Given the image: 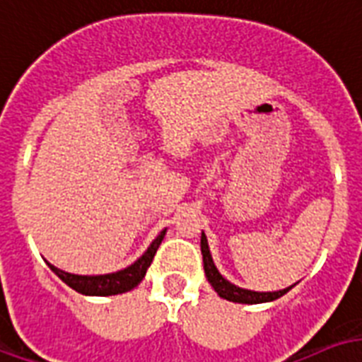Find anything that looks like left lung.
<instances>
[{
  "label": "left lung",
  "instance_id": "8db88e82",
  "mask_svg": "<svg viewBox=\"0 0 362 362\" xmlns=\"http://www.w3.org/2000/svg\"><path fill=\"white\" fill-rule=\"evenodd\" d=\"M200 248H202V259H204V273H206V279L210 282L214 290L217 294L221 296L223 300L236 301V303H265V301H273L276 298H281L290 290V288H284V290H279V292H252V290H244V288H238L235 284H230L227 279H223L219 271L214 265V259H211L210 248H208V240H206V235L202 233V238H200Z\"/></svg>",
  "mask_w": 362,
  "mask_h": 362
}]
</instances>
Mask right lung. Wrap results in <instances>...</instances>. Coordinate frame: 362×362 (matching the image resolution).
<instances>
[{"instance_id":"right-lung-1","label":"right lung","mask_w":362,"mask_h":362,"mask_svg":"<svg viewBox=\"0 0 362 362\" xmlns=\"http://www.w3.org/2000/svg\"><path fill=\"white\" fill-rule=\"evenodd\" d=\"M165 230H162L156 240L148 246L143 257H139L137 262L129 265L124 271H118V273L112 274H99V276H81V274H70L64 273L61 269L53 267L49 263V267L55 271V274L64 281L70 288H74L76 292L86 296H114V294H124V292H129L133 288L137 286L143 279H145L146 269L151 267L152 259H154V254L158 250L162 238H164Z\"/></svg>"}]
</instances>
